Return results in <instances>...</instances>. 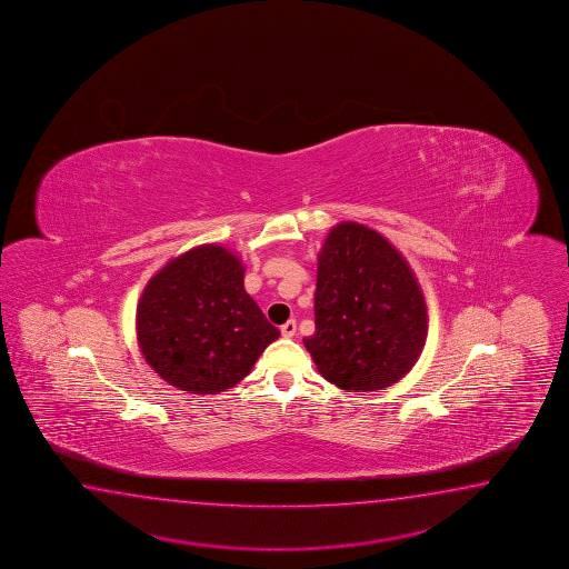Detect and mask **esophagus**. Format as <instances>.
<instances>
[{
  "instance_id": "esophagus-1",
  "label": "esophagus",
  "mask_w": 569,
  "mask_h": 569,
  "mask_svg": "<svg viewBox=\"0 0 569 569\" xmlns=\"http://www.w3.org/2000/svg\"><path fill=\"white\" fill-rule=\"evenodd\" d=\"M280 333H282V337H295L297 335V321H292V319L287 321L280 327Z\"/></svg>"
}]
</instances>
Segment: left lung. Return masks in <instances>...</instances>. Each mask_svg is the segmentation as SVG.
Listing matches in <instances>:
<instances>
[{
    "mask_svg": "<svg viewBox=\"0 0 569 569\" xmlns=\"http://www.w3.org/2000/svg\"><path fill=\"white\" fill-rule=\"evenodd\" d=\"M426 335V301L406 258L363 223L331 228L317 262L315 335L302 339L319 373L341 390L390 388Z\"/></svg>",
    "mask_w": 569,
    "mask_h": 569,
    "instance_id": "obj_1",
    "label": "left lung"
}]
</instances>
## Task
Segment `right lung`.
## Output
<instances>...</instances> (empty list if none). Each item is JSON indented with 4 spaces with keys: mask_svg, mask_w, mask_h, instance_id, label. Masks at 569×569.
I'll return each instance as SVG.
<instances>
[{
    "mask_svg": "<svg viewBox=\"0 0 569 569\" xmlns=\"http://www.w3.org/2000/svg\"><path fill=\"white\" fill-rule=\"evenodd\" d=\"M279 335L244 290L242 260L220 244L169 260L137 305V341L147 363L190 393L234 388Z\"/></svg>",
    "mask_w": 569,
    "mask_h": 569,
    "instance_id": "add662e5",
    "label": "right lung"
}]
</instances>
